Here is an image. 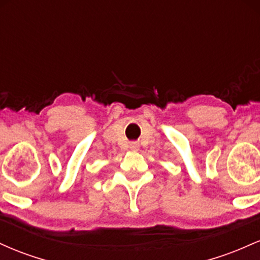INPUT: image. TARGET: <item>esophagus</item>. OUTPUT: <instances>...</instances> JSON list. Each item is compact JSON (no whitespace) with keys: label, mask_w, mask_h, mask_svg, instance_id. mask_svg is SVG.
<instances>
[{"label":"esophagus","mask_w":260,"mask_h":260,"mask_svg":"<svg viewBox=\"0 0 260 260\" xmlns=\"http://www.w3.org/2000/svg\"><path fill=\"white\" fill-rule=\"evenodd\" d=\"M129 148H131V150H133V151H137L139 149V143H137V142H131L129 143Z\"/></svg>","instance_id":"34e87169"}]
</instances>
